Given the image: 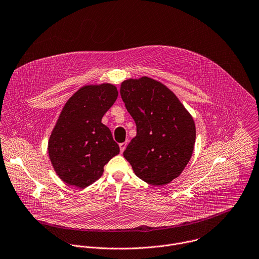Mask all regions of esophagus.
Masks as SVG:
<instances>
[{
	"label": "esophagus",
	"mask_w": 259,
	"mask_h": 259,
	"mask_svg": "<svg viewBox=\"0 0 259 259\" xmlns=\"http://www.w3.org/2000/svg\"><path fill=\"white\" fill-rule=\"evenodd\" d=\"M119 145H120V151H121V153H123L125 148H126V146H127V142H122Z\"/></svg>",
	"instance_id": "1"
}]
</instances>
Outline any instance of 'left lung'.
<instances>
[{
  "mask_svg": "<svg viewBox=\"0 0 259 259\" xmlns=\"http://www.w3.org/2000/svg\"><path fill=\"white\" fill-rule=\"evenodd\" d=\"M120 94L137 132L124 157L145 183H170L193 154L196 127L192 116L169 89L147 76L123 81Z\"/></svg>",
  "mask_w": 259,
  "mask_h": 259,
  "instance_id": "obj_1",
  "label": "left lung"
}]
</instances>
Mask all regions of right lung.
I'll use <instances>...</instances> for the list:
<instances>
[{"instance_id":"obj_1","label":"right lung","mask_w":259,"mask_h":259,"mask_svg":"<svg viewBox=\"0 0 259 259\" xmlns=\"http://www.w3.org/2000/svg\"><path fill=\"white\" fill-rule=\"evenodd\" d=\"M117 97L113 84L85 85L64 105L49 138L48 154L57 176L67 185L87 188L119 154V145L102 123Z\"/></svg>"}]
</instances>
